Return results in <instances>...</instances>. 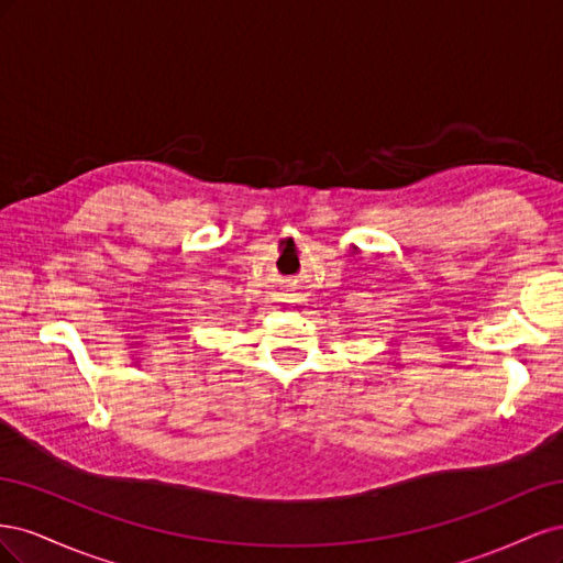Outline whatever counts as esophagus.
Instances as JSON below:
<instances>
[{
  "label": "esophagus",
  "mask_w": 563,
  "mask_h": 563,
  "mask_svg": "<svg viewBox=\"0 0 563 563\" xmlns=\"http://www.w3.org/2000/svg\"><path fill=\"white\" fill-rule=\"evenodd\" d=\"M286 298H294V296H286ZM288 302H294V300H288Z\"/></svg>",
  "instance_id": "34e87169"
}]
</instances>
